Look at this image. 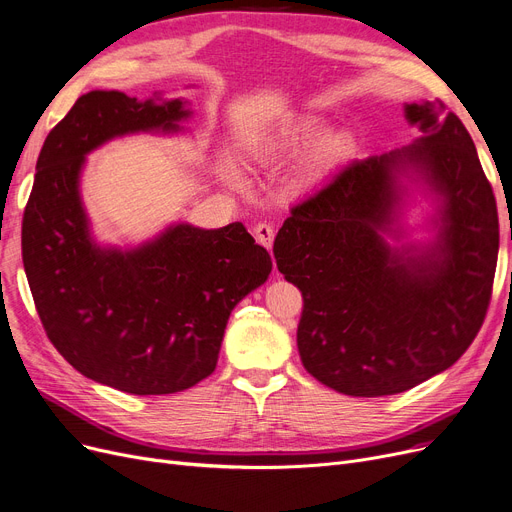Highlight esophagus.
<instances>
[{"instance_id": "esophagus-1", "label": "esophagus", "mask_w": 512, "mask_h": 512, "mask_svg": "<svg viewBox=\"0 0 512 512\" xmlns=\"http://www.w3.org/2000/svg\"><path fill=\"white\" fill-rule=\"evenodd\" d=\"M254 235H256V239L264 245V248H267V250H271V248H273L275 229L271 227V224H267V222H260V224H256V227H254Z\"/></svg>"}]
</instances>
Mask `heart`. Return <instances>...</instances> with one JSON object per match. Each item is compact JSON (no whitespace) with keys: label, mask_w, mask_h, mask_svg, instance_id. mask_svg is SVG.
I'll list each match as a JSON object with an SVG mask.
<instances>
[{"label":"heart","mask_w":512,"mask_h":512,"mask_svg":"<svg viewBox=\"0 0 512 512\" xmlns=\"http://www.w3.org/2000/svg\"><path fill=\"white\" fill-rule=\"evenodd\" d=\"M323 132H325L323 119L313 117V115L302 117V119L294 121V124L288 128H281L273 134L252 140L250 155L258 163H277V161H283L288 157H294V155L302 153L304 149L315 145V142L323 136ZM355 153H357V136L351 130H340V132L325 136L313 149L309 161H306L300 182L302 185H309V182H313L325 170H330V168L338 166V163L351 159ZM222 172H224V178H227L231 185H235V187L243 185V178L231 161L222 163Z\"/></svg>","instance_id":"b5f03b06"}]
</instances>
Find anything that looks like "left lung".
Instances as JSON below:
<instances>
[{"label":"left lung","instance_id":"1","mask_svg":"<svg viewBox=\"0 0 512 512\" xmlns=\"http://www.w3.org/2000/svg\"><path fill=\"white\" fill-rule=\"evenodd\" d=\"M412 147L346 163L292 208L273 245L302 292L304 370L351 397H384L452 367L481 330L498 262V210L475 142L441 100L405 105ZM440 203L426 249H391L406 190Z\"/></svg>","mask_w":512,"mask_h":512}]
</instances>
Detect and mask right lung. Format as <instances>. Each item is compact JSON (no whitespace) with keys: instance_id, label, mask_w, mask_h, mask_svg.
I'll list each match as a JSON object with an SVG mask.
<instances>
[{"instance_id":"right-lung-1","label":"right lung","mask_w":512,"mask_h":512,"mask_svg":"<svg viewBox=\"0 0 512 512\" xmlns=\"http://www.w3.org/2000/svg\"><path fill=\"white\" fill-rule=\"evenodd\" d=\"M187 102L92 90L48 134L23 216V264L56 351L130 395H170L216 370L235 304L273 262L241 222L172 224L132 250L100 248L79 195L86 155L136 132H180Z\"/></svg>"}]
</instances>
